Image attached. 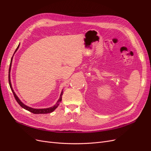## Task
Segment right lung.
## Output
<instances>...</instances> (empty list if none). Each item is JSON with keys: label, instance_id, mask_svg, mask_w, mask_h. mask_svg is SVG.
<instances>
[{"label": "right lung", "instance_id": "right-lung-1", "mask_svg": "<svg viewBox=\"0 0 151 151\" xmlns=\"http://www.w3.org/2000/svg\"><path fill=\"white\" fill-rule=\"evenodd\" d=\"M19 45H18V47H17L16 50L15 52L17 51L18 48H19ZM14 52V53H15ZM13 57V56H12ZM12 57L11 58V63H10V67H9V86H10V88L11 89V91H12L13 93V94H14V96L16 101L18 103V104H19L20 106L23 108L24 109H26V110H28L31 113H33L34 114H47V113H52L53 112L55 109L59 105V104H60V103L62 101V94H63V91H62V93L60 94V98L58 99V100L57 101V103L54 105L53 106H52V107H50V108H43V109H35V108H31V107H29L28 106H26V105H25L24 103H22L21 100L19 99V98H18L16 93H14V91L13 89H12V84H11V76H10V72H11V65H12Z\"/></svg>", "mask_w": 151, "mask_h": 151}]
</instances>
